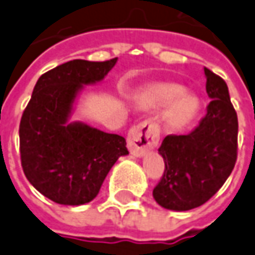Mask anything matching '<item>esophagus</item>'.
<instances>
[{
    "label": "esophagus",
    "mask_w": 255,
    "mask_h": 255,
    "mask_svg": "<svg viewBox=\"0 0 255 255\" xmlns=\"http://www.w3.org/2000/svg\"><path fill=\"white\" fill-rule=\"evenodd\" d=\"M160 140V128L151 119H146L131 126L128 134V147L131 154L143 155L147 150L155 147Z\"/></svg>",
    "instance_id": "34e87169"
}]
</instances>
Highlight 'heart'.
<instances>
[{
	"label": "heart",
	"instance_id": "obj_1",
	"mask_svg": "<svg viewBox=\"0 0 255 255\" xmlns=\"http://www.w3.org/2000/svg\"><path fill=\"white\" fill-rule=\"evenodd\" d=\"M170 103L172 105L168 108L167 119L175 129L188 126L201 109L199 98L194 94H184V88L177 84H157L148 90L146 95L148 107H164Z\"/></svg>",
	"mask_w": 255,
	"mask_h": 255
}]
</instances>
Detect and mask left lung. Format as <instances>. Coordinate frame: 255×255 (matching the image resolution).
I'll use <instances>...</instances> for the list:
<instances>
[{
  "label": "left lung",
  "instance_id": "obj_1",
  "mask_svg": "<svg viewBox=\"0 0 255 255\" xmlns=\"http://www.w3.org/2000/svg\"><path fill=\"white\" fill-rule=\"evenodd\" d=\"M205 76L206 115L191 133L165 136L158 148L165 168L153 196L165 209L189 211L208 202L235 168L237 114L225 80L206 67Z\"/></svg>",
  "mask_w": 255,
  "mask_h": 255
}]
</instances>
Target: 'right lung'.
I'll return each instance as SVG.
<instances>
[{"mask_svg": "<svg viewBox=\"0 0 255 255\" xmlns=\"http://www.w3.org/2000/svg\"><path fill=\"white\" fill-rule=\"evenodd\" d=\"M116 60H71L49 70L37 80L22 114V168L29 182L53 202L92 201L116 160L129 154L124 136L88 125L66 124L83 84L101 81Z\"/></svg>", "mask_w": 255, "mask_h": 255, "instance_id": "obj_1", "label": "right lung"}]
</instances>
